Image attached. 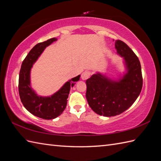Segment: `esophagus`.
<instances>
[{"instance_id": "esophagus-1", "label": "esophagus", "mask_w": 161, "mask_h": 161, "mask_svg": "<svg viewBox=\"0 0 161 161\" xmlns=\"http://www.w3.org/2000/svg\"><path fill=\"white\" fill-rule=\"evenodd\" d=\"M90 77V72L88 71H85L84 73L81 74V78L82 80H86L87 79Z\"/></svg>"}]
</instances>
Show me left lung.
<instances>
[{
    "label": "left lung",
    "instance_id": "obj_1",
    "mask_svg": "<svg viewBox=\"0 0 161 161\" xmlns=\"http://www.w3.org/2000/svg\"><path fill=\"white\" fill-rule=\"evenodd\" d=\"M115 48L122 58L125 67L122 74L113 77L96 72L86 81L88 105L95 113L105 117L127 110L139 96L142 87L141 66L137 56L122 41H115Z\"/></svg>",
    "mask_w": 161,
    "mask_h": 161
}]
</instances>
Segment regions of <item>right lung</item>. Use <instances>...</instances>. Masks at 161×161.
Masks as SVG:
<instances>
[{
    "label": "right lung",
    "instance_id": "obj_1",
    "mask_svg": "<svg viewBox=\"0 0 161 161\" xmlns=\"http://www.w3.org/2000/svg\"><path fill=\"white\" fill-rule=\"evenodd\" d=\"M57 41L52 38L33 47L23 60L19 73V93L24 107L34 115L45 119L56 118L62 114L67 105L70 90L80 80V75L68 80L59 90L49 96L37 94L31 84V70L33 65L47 46Z\"/></svg>",
    "mask_w": 161,
    "mask_h": 161
}]
</instances>
